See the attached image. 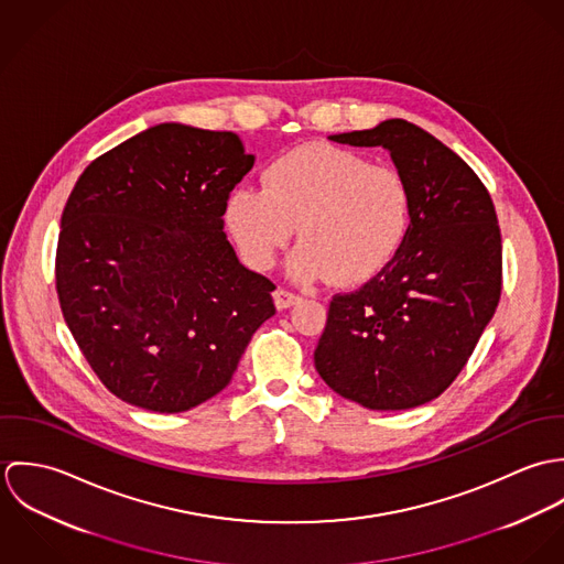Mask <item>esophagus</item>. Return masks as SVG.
<instances>
[{
    "mask_svg": "<svg viewBox=\"0 0 564 564\" xmlns=\"http://www.w3.org/2000/svg\"><path fill=\"white\" fill-rule=\"evenodd\" d=\"M300 300H302V297H300L297 293H293V291H286V289H278V291L273 293V302H275V306H278L280 311L295 306Z\"/></svg>",
    "mask_w": 564,
    "mask_h": 564,
    "instance_id": "1",
    "label": "esophagus"
}]
</instances>
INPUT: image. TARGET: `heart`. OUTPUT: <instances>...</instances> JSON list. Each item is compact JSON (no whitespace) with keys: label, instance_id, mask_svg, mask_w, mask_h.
Listing matches in <instances>:
<instances>
[{"label":"heart","instance_id":"obj_1","mask_svg":"<svg viewBox=\"0 0 564 564\" xmlns=\"http://www.w3.org/2000/svg\"><path fill=\"white\" fill-rule=\"evenodd\" d=\"M410 217L398 169L332 145L282 154L264 169L262 188L237 186L226 202L228 232L251 267H271L297 228L291 273L336 284L376 275L400 249Z\"/></svg>","mask_w":564,"mask_h":564}]
</instances>
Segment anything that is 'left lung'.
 <instances>
[{
	"instance_id": "8db88e82",
	"label": "left lung",
	"mask_w": 564,
	"mask_h": 564,
	"mask_svg": "<svg viewBox=\"0 0 564 564\" xmlns=\"http://www.w3.org/2000/svg\"><path fill=\"white\" fill-rule=\"evenodd\" d=\"M329 141L384 148L408 182L412 217L382 271L332 297L315 367L334 393L371 410L432 402L463 371L499 304L492 199L467 162L403 119Z\"/></svg>"
}]
</instances>
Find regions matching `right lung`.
<instances>
[{"label":"right lung","instance_id":"right-lung-1","mask_svg":"<svg viewBox=\"0 0 564 564\" xmlns=\"http://www.w3.org/2000/svg\"><path fill=\"white\" fill-rule=\"evenodd\" d=\"M253 166L235 132L154 126L90 162L61 219L56 291L101 384L184 412L221 393L275 284L226 239L230 191Z\"/></svg>","mask_w":564,"mask_h":564}]
</instances>
